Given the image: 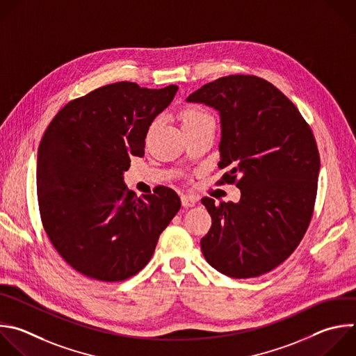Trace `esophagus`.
<instances>
[{
	"label": "esophagus",
	"instance_id": "1",
	"mask_svg": "<svg viewBox=\"0 0 356 356\" xmlns=\"http://www.w3.org/2000/svg\"><path fill=\"white\" fill-rule=\"evenodd\" d=\"M195 202H197V198H195L194 195H191V194H184V195H181V205H183V207H186V208L194 207Z\"/></svg>",
	"mask_w": 356,
	"mask_h": 356
}]
</instances>
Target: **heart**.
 <instances>
[{"label": "heart", "instance_id": "heart-1", "mask_svg": "<svg viewBox=\"0 0 356 356\" xmlns=\"http://www.w3.org/2000/svg\"><path fill=\"white\" fill-rule=\"evenodd\" d=\"M179 120L181 123L184 133L215 127L212 114L207 108H204L201 106H195V104L184 106L179 111ZM152 127H154V124L151 126V129Z\"/></svg>", "mask_w": 356, "mask_h": 356}]
</instances>
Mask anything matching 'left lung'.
<instances>
[{"instance_id": "1", "label": "left lung", "mask_w": 356, "mask_h": 356, "mask_svg": "<svg viewBox=\"0 0 356 356\" xmlns=\"http://www.w3.org/2000/svg\"><path fill=\"white\" fill-rule=\"evenodd\" d=\"M188 102L220 114L218 184H236L239 202L201 201L212 225L201 239L205 260L232 278H254L282 264L313 216L320 155L298 107L256 75H227L193 92Z\"/></svg>"}]
</instances>
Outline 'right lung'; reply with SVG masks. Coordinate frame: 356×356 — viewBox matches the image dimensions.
<instances>
[{
    "label": "right lung",
    "mask_w": 356,
    "mask_h": 356,
    "mask_svg": "<svg viewBox=\"0 0 356 356\" xmlns=\"http://www.w3.org/2000/svg\"><path fill=\"white\" fill-rule=\"evenodd\" d=\"M176 85L122 81L68 102L49 124L38 154V202L47 238L82 275L118 282L138 274L180 209L175 190L140 198L123 183L131 156H144L154 118Z\"/></svg>",
    "instance_id": "obj_1"
}]
</instances>
